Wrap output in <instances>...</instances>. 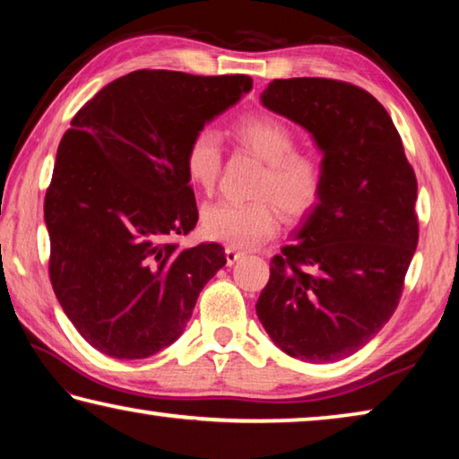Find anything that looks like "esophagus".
<instances>
[{
  "instance_id": "1",
  "label": "esophagus",
  "mask_w": 459,
  "mask_h": 459,
  "mask_svg": "<svg viewBox=\"0 0 459 459\" xmlns=\"http://www.w3.org/2000/svg\"><path fill=\"white\" fill-rule=\"evenodd\" d=\"M224 257H227V263H229V265H235V263H237L238 259H243V257H245V253H240V251H237V248L229 247L227 251H224Z\"/></svg>"
}]
</instances>
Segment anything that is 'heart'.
<instances>
[{
	"label": "heart",
	"mask_w": 459,
	"mask_h": 459,
	"mask_svg": "<svg viewBox=\"0 0 459 459\" xmlns=\"http://www.w3.org/2000/svg\"><path fill=\"white\" fill-rule=\"evenodd\" d=\"M240 147L265 164L253 202H214L202 208V232L232 248H253L275 235L279 216L301 219L314 211L322 200L325 176L314 155L298 153V137L285 121L273 115H251L235 126ZM222 150L221 137L212 129L194 134L184 155V169L192 186L212 192L221 176Z\"/></svg>",
	"instance_id": "heart-1"
}]
</instances>
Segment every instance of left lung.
<instances>
[{"label":"left lung","instance_id":"left-lung-1","mask_svg":"<svg viewBox=\"0 0 459 459\" xmlns=\"http://www.w3.org/2000/svg\"><path fill=\"white\" fill-rule=\"evenodd\" d=\"M261 103L312 134L325 186L271 261L257 317L291 359L336 362L397 309L419 238L415 172L386 108L354 84L273 81Z\"/></svg>","mask_w":459,"mask_h":459}]
</instances>
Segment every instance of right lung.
Listing matches in <instances>:
<instances>
[{
    "label": "right lung",
    "mask_w": 459,
    "mask_h": 459,
    "mask_svg": "<svg viewBox=\"0 0 459 459\" xmlns=\"http://www.w3.org/2000/svg\"><path fill=\"white\" fill-rule=\"evenodd\" d=\"M251 89L245 74L135 71L73 117L44 200L50 281L99 352L137 360L174 344L227 263L219 243L164 238L198 221L184 169L190 139Z\"/></svg>",
    "instance_id": "add662e5"
}]
</instances>
